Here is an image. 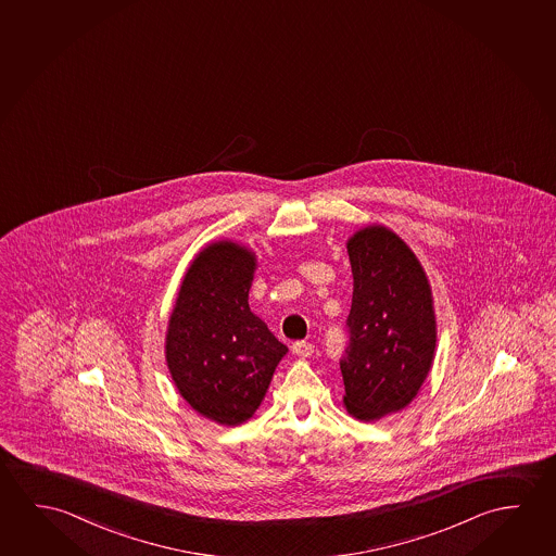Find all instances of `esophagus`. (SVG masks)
Masks as SVG:
<instances>
[{
    "instance_id": "1",
    "label": "esophagus",
    "mask_w": 556,
    "mask_h": 556,
    "mask_svg": "<svg viewBox=\"0 0 556 556\" xmlns=\"http://www.w3.org/2000/svg\"><path fill=\"white\" fill-rule=\"evenodd\" d=\"M291 351L292 355L306 358V356H309L312 353H314V345H312V343H306V341H296V343H292Z\"/></svg>"
}]
</instances>
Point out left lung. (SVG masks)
Returning a JSON list of instances; mask_svg holds the SVG:
<instances>
[{
  "instance_id": "8db88e82",
  "label": "left lung",
  "mask_w": 556,
  "mask_h": 556,
  "mask_svg": "<svg viewBox=\"0 0 556 556\" xmlns=\"http://www.w3.org/2000/svg\"><path fill=\"white\" fill-rule=\"evenodd\" d=\"M353 269L349 345L339 361L345 407L361 420L405 409L428 376L437 318L427 275L390 228L372 225L346 242Z\"/></svg>"
}]
</instances>
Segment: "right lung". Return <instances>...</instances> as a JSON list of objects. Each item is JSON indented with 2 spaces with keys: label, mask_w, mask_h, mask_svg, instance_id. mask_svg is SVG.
<instances>
[{
  "label": "right lung",
  "mask_w": 556,
  "mask_h": 556,
  "mask_svg": "<svg viewBox=\"0 0 556 556\" xmlns=\"http://www.w3.org/2000/svg\"><path fill=\"white\" fill-rule=\"evenodd\" d=\"M255 255L220 240L184 275L166 331V365L184 400L235 427L254 415L287 346L248 306Z\"/></svg>",
  "instance_id": "1"
}]
</instances>
